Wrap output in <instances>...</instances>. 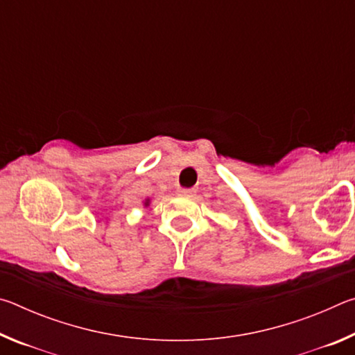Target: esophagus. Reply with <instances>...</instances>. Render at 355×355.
<instances>
[{"label":"esophagus","mask_w":355,"mask_h":355,"mask_svg":"<svg viewBox=\"0 0 355 355\" xmlns=\"http://www.w3.org/2000/svg\"><path fill=\"white\" fill-rule=\"evenodd\" d=\"M196 192V189H192V188H178L177 189V194L178 196H192Z\"/></svg>","instance_id":"1"}]
</instances>
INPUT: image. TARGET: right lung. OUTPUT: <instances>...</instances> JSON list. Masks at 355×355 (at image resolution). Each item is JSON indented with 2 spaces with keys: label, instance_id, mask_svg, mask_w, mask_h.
Here are the masks:
<instances>
[{
  "label": "right lung",
  "instance_id": "right-lung-1",
  "mask_svg": "<svg viewBox=\"0 0 355 355\" xmlns=\"http://www.w3.org/2000/svg\"><path fill=\"white\" fill-rule=\"evenodd\" d=\"M148 203H150V200H146V207H148Z\"/></svg>",
  "mask_w": 355,
  "mask_h": 355
}]
</instances>
